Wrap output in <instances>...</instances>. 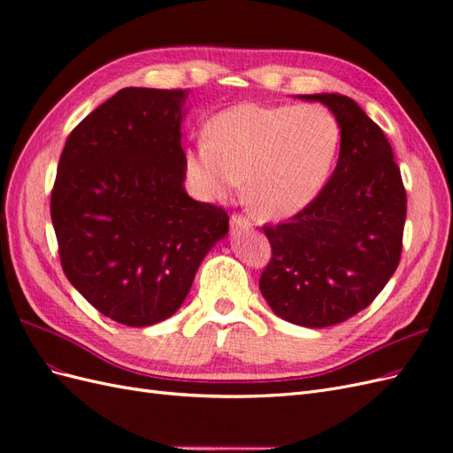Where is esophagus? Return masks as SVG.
I'll return each instance as SVG.
<instances>
[{
  "mask_svg": "<svg viewBox=\"0 0 453 453\" xmlns=\"http://www.w3.org/2000/svg\"><path fill=\"white\" fill-rule=\"evenodd\" d=\"M230 226L232 228H251L253 226V223H251V219L250 217H245V215H240V213H236V215H232L230 217Z\"/></svg>",
  "mask_w": 453,
  "mask_h": 453,
  "instance_id": "obj_1",
  "label": "esophagus"
}]
</instances>
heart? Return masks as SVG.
Listing matches in <instances>:
<instances>
[{"label": "heart", "instance_id": "b5f03b06", "mask_svg": "<svg viewBox=\"0 0 453 453\" xmlns=\"http://www.w3.org/2000/svg\"><path fill=\"white\" fill-rule=\"evenodd\" d=\"M340 150V128L325 107L238 104L217 113L208 135L187 149L198 195L223 200L245 181V196L266 219H289L319 198Z\"/></svg>", "mask_w": 453, "mask_h": 453}]
</instances>
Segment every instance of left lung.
<instances>
[{
	"label": "left lung",
	"instance_id": "1",
	"mask_svg": "<svg viewBox=\"0 0 453 453\" xmlns=\"http://www.w3.org/2000/svg\"><path fill=\"white\" fill-rule=\"evenodd\" d=\"M321 102L340 127L338 164L319 198L291 221L265 226L272 258L258 287L281 319L323 328L349 319L399 266L406 190L386 134L342 94Z\"/></svg>",
	"mask_w": 453,
	"mask_h": 453
}]
</instances>
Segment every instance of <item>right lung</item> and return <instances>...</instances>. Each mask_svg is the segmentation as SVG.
<instances>
[{
	"mask_svg": "<svg viewBox=\"0 0 453 453\" xmlns=\"http://www.w3.org/2000/svg\"><path fill=\"white\" fill-rule=\"evenodd\" d=\"M187 90L128 87L70 134L50 195L64 273L105 318L149 326L181 308L228 215L187 195Z\"/></svg>",
	"mask_w": 453,
	"mask_h": 453,
	"instance_id": "right-lung-1",
	"label": "right lung"
}]
</instances>
